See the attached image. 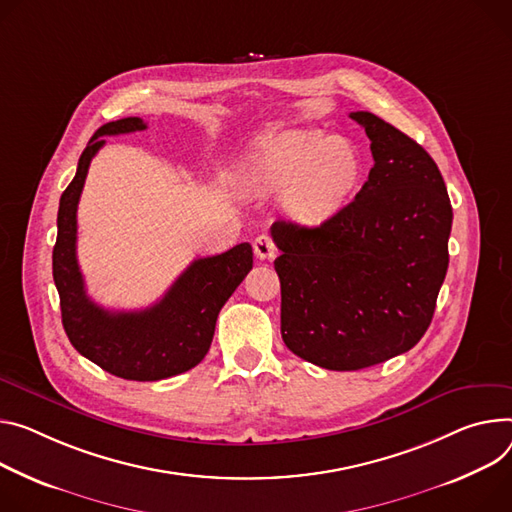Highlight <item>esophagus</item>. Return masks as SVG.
<instances>
[{"label": "esophagus", "instance_id": "esophagus-1", "mask_svg": "<svg viewBox=\"0 0 512 512\" xmlns=\"http://www.w3.org/2000/svg\"><path fill=\"white\" fill-rule=\"evenodd\" d=\"M253 249H255V255L259 259H273L275 257V243L271 241L269 235H259L253 243Z\"/></svg>", "mask_w": 512, "mask_h": 512}]
</instances>
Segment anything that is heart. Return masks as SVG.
Instances as JSON below:
<instances>
[{
  "mask_svg": "<svg viewBox=\"0 0 512 512\" xmlns=\"http://www.w3.org/2000/svg\"><path fill=\"white\" fill-rule=\"evenodd\" d=\"M359 175V157L320 130H288L261 143L245 163L241 185L253 198L284 194V210L300 224H320L343 204Z\"/></svg>",
  "mask_w": 512,
  "mask_h": 512,
  "instance_id": "heart-1",
  "label": "heart"
}]
</instances>
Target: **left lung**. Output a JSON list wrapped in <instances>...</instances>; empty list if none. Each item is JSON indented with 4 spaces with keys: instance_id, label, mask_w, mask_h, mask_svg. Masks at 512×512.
I'll list each match as a JSON object with an SVG mask.
<instances>
[{
    "instance_id": "left-lung-1",
    "label": "left lung",
    "mask_w": 512,
    "mask_h": 512,
    "mask_svg": "<svg viewBox=\"0 0 512 512\" xmlns=\"http://www.w3.org/2000/svg\"><path fill=\"white\" fill-rule=\"evenodd\" d=\"M374 167L359 194L320 226L277 220L282 339L335 371L388 361L427 333L443 286L453 210L431 155L371 112H351Z\"/></svg>"
}]
</instances>
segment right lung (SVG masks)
<instances>
[{
    "mask_svg": "<svg viewBox=\"0 0 512 512\" xmlns=\"http://www.w3.org/2000/svg\"><path fill=\"white\" fill-rule=\"evenodd\" d=\"M145 128L141 118L130 116L100 126L91 136L59 202L53 277L71 345L112 376L157 382L183 374L206 357L220 308L253 267V249L241 243L222 255L196 259L165 296L145 310L112 312L87 296L75 249L77 204L89 163L106 143L102 136Z\"/></svg>",
    "mask_w": 512,
    "mask_h": 512,
    "instance_id": "right-lung-1",
    "label": "right lung"
}]
</instances>
